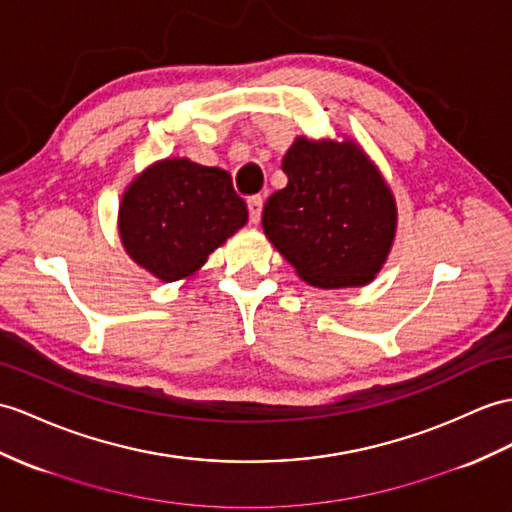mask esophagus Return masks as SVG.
<instances>
[{"instance_id":"obj_1","label":"esophagus","mask_w":512,"mask_h":512,"mask_svg":"<svg viewBox=\"0 0 512 512\" xmlns=\"http://www.w3.org/2000/svg\"><path fill=\"white\" fill-rule=\"evenodd\" d=\"M263 202L265 199L260 195H252L247 199V208H249V221L258 223L260 221V213H263Z\"/></svg>"}]
</instances>
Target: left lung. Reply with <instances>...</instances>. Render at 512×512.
<instances>
[{
	"label": "left lung",
	"instance_id": "obj_1",
	"mask_svg": "<svg viewBox=\"0 0 512 512\" xmlns=\"http://www.w3.org/2000/svg\"><path fill=\"white\" fill-rule=\"evenodd\" d=\"M289 184L263 208V230L297 276L319 289L363 286L391 252L395 199L354 141L297 136L284 154Z\"/></svg>",
	"mask_w": 512,
	"mask_h": 512
}]
</instances>
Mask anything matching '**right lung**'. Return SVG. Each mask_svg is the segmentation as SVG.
Here are the masks:
<instances>
[{"instance_id": "right-lung-1", "label": "right lung", "mask_w": 512, "mask_h": 512, "mask_svg": "<svg viewBox=\"0 0 512 512\" xmlns=\"http://www.w3.org/2000/svg\"><path fill=\"white\" fill-rule=\"evenodd\" d=\"M247 223V206L228 171L189 158L147 167L119 204L128 256L162 282L191 278L208 256Z\"/></svg>"}]
</instances>
